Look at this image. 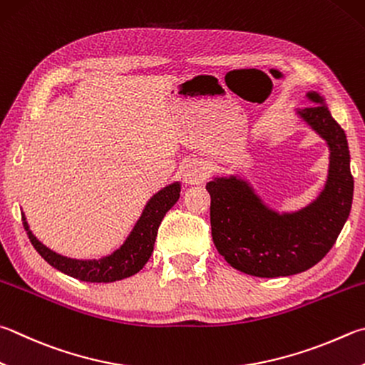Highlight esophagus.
<instances>
[{"label":"esophagus","mask_w":365,"mask_h":365,"mask_svg":"<svg viewBox=\"0 0 365 365\" xmlns=\"http://www.w3.org/2000/svg\"><path fill=\"white\" fill-rule=\"evenodd\" d=\"M182 174L187 183H201L207 177V170L201 161H190L183 165Z\"/></svg>","instance_id":"34e87169"}]
</instances>
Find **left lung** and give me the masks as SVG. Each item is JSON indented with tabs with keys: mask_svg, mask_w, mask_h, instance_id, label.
I'll use <instances>...</instances> for the list:
<instances>
[{
	"mask_svg": "<svg viewBox=\"0 0 365 365\" xmlns=\"http://www.w3.org/2000/svg\"><path fill=\"white\" fill-rule=\"evenodd\" d=\"M321 102L317 94H308ZM302 118L330 147V170L319 200L297 214L277 215L236 178L207 183L215 247L231 267L257 277L290 276L321 262L339 237L353 202L354 180L344 130L326 105L302 110Z\"/></svg>",
	"mask_w": 365,
	"mask_h": 365,
	"instance_id": "obj_1",
	"label": "left lung"
}]
</instances>
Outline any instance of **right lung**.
I'll return each mask as SVG.
<instances>
[{
	"label": "right lung",
	"mask_w": 365,
	"mask_h": 365,
	"mask_svg": "<svg viewBox=\"0 0 365 365\" xmlns=\"http://www.w3.org/2000/svg\"><path fill=\"white\" fill-rule=\"evenodd\" d=\"M178 197H180V185L178 183L169 185L151 197L140 220L137 222L134 231L128 237V241L123 244V247L108 257L101 258V260H73V258L58 255L43 246L31 235V231H29V227H26V222H24V227L33 247L51 267L79 281L115 282L138 273L145 267V263L151 257V252H153L158 228H160L165 212H169L172 205L178 201Z\"/></svg>",
	"instance_id": "add662e5"
}]
</instances>
